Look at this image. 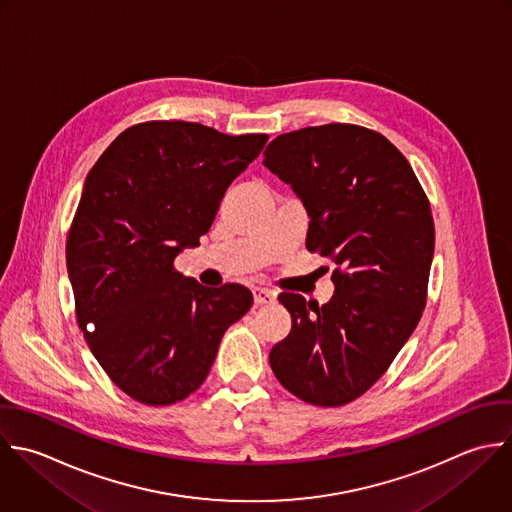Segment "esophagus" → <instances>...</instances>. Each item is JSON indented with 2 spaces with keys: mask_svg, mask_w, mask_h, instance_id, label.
I'll return each mask as SVG.
<instances>
[{
  "mask_svg": "<svg viewBox=\"0 0 512 512\" xmlns=\"http://www.w3.org/2000/svg\"><path fill=\"white\" fill-rule=\"evenodd\" d=\"M253 299H255V305L273 303L275 301V293L271 289H265V287H253Z\"/></svg>",
  "mask_w": 512,
  "mask_h": 512,
  "instance_id": "34e87169",
  "label": "esophagus"
}]
</instances>
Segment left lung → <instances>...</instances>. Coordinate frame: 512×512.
<instances>
[{"label":"left lung","instance_id":"left-lung-1","mask_svg":"<svg viewBox=\"0 0 512 512\" xmlns=\"http://www.w3.org/2000/svg\"><path fill=\"white\" fill-rule=\"evenodd\" d=\"M263 155L309 213L307 249L335 263L329 303L279 295L293 325L269 363L301 401L341 407L383 377L419 325L435 253L431 205L405 155L361 125L283 133Z\"/></svg>","mask_w":512,"mask_h":512}]
</instances>
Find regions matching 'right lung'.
I'll use <instances>...</instances> for the list:
<instances>
[{
	"label": "right lung",
	"instance_id": "obj_1",
	"mask_svg": "<svg viewBox=\"0 0 512 512\" xmlns=\"http://www.w3.org/2000/svg\"><path fill=\"white\" fill-rule=\"evenodd\" d=\"M267 139L145 121L117 135L85 179L65 245L77 325L107 377L143 405L195 393L253 305L247 287H203L173 261L199 245Z\"/></svg>",
	"mask_w": 512,
	"mask_h": 512
}]
</instances>
